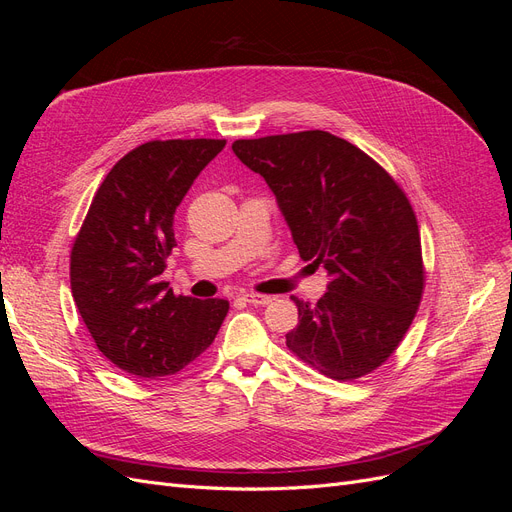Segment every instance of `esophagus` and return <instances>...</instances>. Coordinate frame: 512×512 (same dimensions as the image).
Returning a JSON list of instances; mask_svg holds the SVG:
<instances>
[{
  "instance_id": "1",
  "label": "esophagus",
  "mask_w": 512,
  "mask_h": 512,
  "mask_svg": "<svg viewBox=\"0 0 512 512\" xmlns=\"http://www.w3.org/2000/svg\"><path fill=\"white\" fill-rule=\"evenodd\" d=\"M243 301L252 303V305H269L273 301V297H269V294H256V292H247L243 294Z\"/></svg>"
}]
</instances>
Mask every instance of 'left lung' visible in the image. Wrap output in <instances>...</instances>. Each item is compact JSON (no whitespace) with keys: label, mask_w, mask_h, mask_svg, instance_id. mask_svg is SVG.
<instances>
[{"label":"left lung","mask_w":512,"mask_h":512,"mask_svg":"<svg viewBox=\"0 0 512 512\" xmlns=\"http://www.w3.org/2000/svg\"><path fill=\"white\" fill-rule=\"evenodd\" d=\"M267 181L303 260L329 275L316 305L292 299L286 346L333 380L380 367L423 294L421 235L406 194L359 147L322 130L232 143Z\"/></svg>","instance_id":"8db88e82"}]
</instances>
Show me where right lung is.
<instances>
[{"mask_svg": "<svg viewBox=\"0 0 512 512\" xmlns=\"http://www.w3.org/2000/svg\"><path fill=\"white\" fill-rule=\"evenodd\" d=\"M226 141H151L126 153L98 188L70 256V286L98 350L138 378L177 374L203 354L224 299L173 292L162 273L177 245L175 211Z\"/></svg>", "mask_w": 512, "mask_h": 512, "instance_id": "add662e5", "label": "right lung"}]
</instances>
